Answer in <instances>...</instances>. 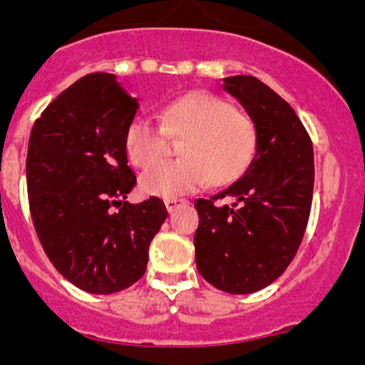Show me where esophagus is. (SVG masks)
<instances>
[{
	"instance_id": "34e87169",
	"label": "esophagus",
	"mask_w": 365,
	"mask_h": 365,
	"mask_svg": "<svg viewBox=\"0 0 365 365\" xmlns=\"http://www.w3.org/2000/svg\"><path fill=\"white\" fill-rule=\"evenodd\" d=\"M182 203H185V201H183V200H176V197H169V200H164V205H165V208H168V212H173V210H175L176 206L182 205Z\"/></svg>"
}]
</instances>
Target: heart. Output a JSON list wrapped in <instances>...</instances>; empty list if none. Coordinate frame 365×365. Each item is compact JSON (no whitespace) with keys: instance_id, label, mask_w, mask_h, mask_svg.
<instances>
[{"instance_id":"obj_1","label":"heart","mask_w":365,"mask_h":365,"mask_svg":"<svg viewBox=\"0 0 365 365\" xmlns=\"http://www.w3.org/2000/svg\"><path fill=\"white\" fill-rule=\"evenodd\" d=\"M182 137L176 161L155 162L165 153L167 135ZM125 153L135 168H148L139 187L148 196L178 197L206 182L224 187L247 173L259 148V130L247 114L217 95H183L160 111V127L135 118L125 130Z\"/></svg>"}]
</instances>
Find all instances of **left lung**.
Instances as JSON below:
<instances>
[{
  "label": "left lung",
  "instance_id": "left-lung-1",
  "mask_svg": "<svg viewBox=\"0 0 365 365\" xmlns=\"http://www.w3.org/2000/svg\"><path fill=\"white\" fill-rule=\"evenodd\" d=\"M259 130L252 165L226 190L196 200V267L205 281L233 295L272 284L300 247L314 189L312 143L292 106L252 76L226 77ZM226 197L227 205L216 201Z\"/></svg>",
  "mask_w": 365,
  "mask_h": 365
}]
</instances>
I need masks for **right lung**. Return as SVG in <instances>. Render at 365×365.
Returning <instances> with one entry per match:
<instances>
[{"label":"right lung","instance_id":"obj_1","mask_svg":"<svg viewBox=\"0 0 365 365\" xmlns=\"http://www.w3.org/2000/svg\"><path fill=\"white\" fill-rule=\"evenodd\" d=\"M138 108L114 73H88L43 109L29 135L26 180L40 244L67 281L95 295L143 277L168 217L159 197L125 201L135 185L125 130Z\"/></svg>","mask_w":365,"mask_h":365}]
</instances>
